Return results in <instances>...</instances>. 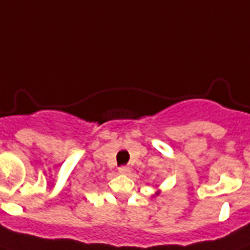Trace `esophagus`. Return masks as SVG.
Segmentation results:
<instances>
[{"label": "esophagus", "mask_w": 250, "mask_h": 250, "mask_svg": "<svg viewBox=\"0 0 250 250\" xmlns=\"http://www.w3.org/2000/svg\"><path fill=\"white\" fill-rule=\"evenodd\" d=\"M118 171H119V174L127 175V174H129V171H131V168H129L128 166H121V167H119V168H118Z\"/></svg>", "instance_id": "obj_1"}]
</instances>
